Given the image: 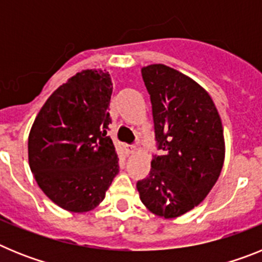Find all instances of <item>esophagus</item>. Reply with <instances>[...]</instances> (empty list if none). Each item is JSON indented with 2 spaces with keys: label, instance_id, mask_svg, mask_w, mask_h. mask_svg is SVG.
<instances>
[{
  "label": "esophagus",
  "instance_id": "obj_1",
  "mask_svg": "<svg viewBox=\"0 0 262 262\" xmlns=\"http://www.w3.org/2000/svg\"><path fill=\"white\" fill-rule=\"evenodd\" d=\"M124 149H126V152L128 155H133V154H135L136 147H135V144H126L124 145Z\"/></svg>",
  "mask_w": 262,
  "mask_h": 262
}]
</instances>
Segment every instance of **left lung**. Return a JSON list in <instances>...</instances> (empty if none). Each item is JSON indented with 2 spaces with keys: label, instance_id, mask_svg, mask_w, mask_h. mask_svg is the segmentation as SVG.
Masks as SVG:
<instances>
[{
  "label": "left lung",
  "instance_id": "obj_1",
  "mask_svg": "<svg viewBox=\"0 0 262 262\" xmlns=\"http://www.w3.org/2000/svg\"><path fill=\"white\" fill-rule=\"evenodd\" d=\"M142 76L160 154L154 155L151 172L136 187L154 214L180 216L205 200L221 174L222 120L209 93L176 69L154 64L143 68Z\"/></svg>",
  "mask_w": 262,
  "mask_h": 262
}]
</instances>
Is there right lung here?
<instances>
[{
	"instance_id": "right-lung-1",
	"label": "right lung",
	"mask_w": 262,
	"mask_h": 262,
	"mask_svg": "<svg viewBox=\"0 0 262 262\" xmlns=\"http://www.w3.org/2000/svg\"><path fill=\"white\" fill-rule=\"evenodd\" d=\"M107 72L86 69L57 88L29 136V163L43 193L62 209L93 210L119 172L110 136Z\"/></svg>"
}]
</instances>
